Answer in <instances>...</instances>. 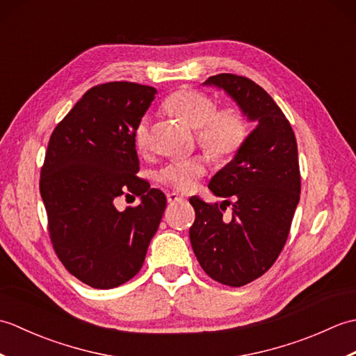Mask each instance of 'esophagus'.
<instances>
[{
	"label": "esophagus",
	"instance_id": "1",
	"mask_svg": "<svg viewBox=\"0 0 356 356\" xmlns=\"http://www.w3.org/2000/svg\"><path fill=\"white\" fill-rule=\"evenodd\" d=\"M166 199H168V202H170V203H176V202H182V200H185L184 195H180V194H177V193H170L168 195H166Z\"/></svg>",
	"mask_w": 356,
	"mask_h": 356
}]
</instances>
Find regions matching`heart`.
Listing matches in <instances>:
<instances>
[{"label":"heart","mask_w":356,"mask_h":356,"mask_svg":"<svg viewBox=\"0 0 356 356\" xmlns=\"http://www.w3.org/2000/svg\"><path fill=\"white\" fill-rule=\"evenodd\" d=\"M163 108L197 131L199 145L218 161L236 156L248 140L249 124L243 113L232 107L217 110L213 97L205 93L179 90L166 97ZM134 142L140 149L149 145L151 131L147 116L134 128ZM205 172L207 163L202 159L174 161L157 171V180L179 191H188Z\"/></svg>","instance_id":"obj_1"}]
</instances>
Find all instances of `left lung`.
<instances>
[{
    "label": "left lung",
    "instance_id": "8db88e82",
    "mask_svg": "<svg viewBox=\"0 0 356 356\" xmlns=\"http://www.w3.org/2000/svg\"><path fill=\"white\" fill-rule=\"evenodd\" d=\"M203 86L223 90L257 127L208 188L232 197V216L220 207L191 197L195 220L190 229L202 269L222 284L245 286L266 272L287 240L300 200V166L295 134L274 99L254 81L222 73Z\"/></svg>",
    "mask_w": 356,
    "mask_h": 356
}]
</instances>
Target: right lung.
Returning a JSON list of instances; mask_svg holds the SVG:
<instances>
[{"mask_svg": "<svg viewBox=\"0 0 356 356\" xmlns=\"http://www.w3.org/2000/svg\"><path fill=\"white\" fill-rule=\"evenodd\" d=\"M156 93L134 82L96 86L50 136L40 180L50 240L65 269L96 289L138 274L166 208L165 194L136 176L134 128ZM124 193L141 203L116 210Z\"/></svg>", "mask_w": 356, "mask_h": 356, "instance_id": "add662e5", "label": "right lung"}]
</instances>
